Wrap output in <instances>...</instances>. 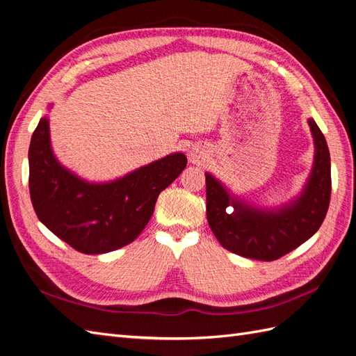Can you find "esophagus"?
Returning <instances> with one entry per match:
<instances>
[{
	"mask_svg": "<svg viewBox=\"0 0 356 356\" xmlns=\"http://www.w3.org/2000/svg\"><path fill=\"white\" fill-rule=\"evenodd\" d=\"M208 157H209L208 152L200 145H193V148L188 152V160L193 165H202L208 160Z\"/></svg>",
	"mask_w": 356,
	"mask_h": 356,
	"instance_id": "esophagus-1",
	"label": "esophagus"
}]
</instances>
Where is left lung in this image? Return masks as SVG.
Instances as JSON below:
<instances>
[{"label": "left lung", "mask_w": 356, "mask_h": 356, "mask_svg": "<svg viewBox=\"0 0 356 356\" xmlns=\"http://www.w3.org/2000/svg\"><path fill=\"white\" fill-rule=\"evenodd\" d=\"M315 156L305 186L276 207L246 200L211 172L207 177V218L225 250L261 261L277 260L314 236L324 221L331 196L330 152L314 118L307 120Z\"/></svg>", "instance_id": "left-lung-1"}]
</instances>
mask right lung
Wrapping results in <instances>:
<instances>
[{
    "label": "right lung",
    "instance_id": "right-lung-1",
    "mask_svg": "<svg viewBox=\"0 0 356 356\" xmlns=\"http://www.w3.org/2000/svg\"><path fill=\"white\" fill-rule=\"evenodd\" d=\"M49 111L53 104H49ZM29 195L38 220L83 254H105L134 242L174 182L187 157L177 152L110 181H89L62 165L53 152L49 115L29 144Z\"/></svg>",
    "mask_w": 356,
    "mask_h": 356
}]
</instances>
